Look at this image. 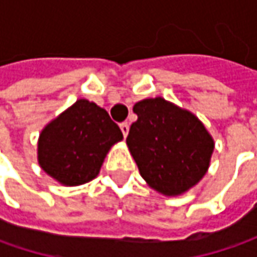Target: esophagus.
<instances>
[{
  "mask_svg": "<svg viewBox=\"0 0 257 257\" xmlns=\"http://www.w3.org/2000/svg\"><path fill=\"white\" fill-rule=\"evenodd\" d=\"M120 130H121V133H123L124 137H127V134H128V124L127 123L120 124Z\"/></svg>",
  "mask_w": 257,
  "mask_h": 257,
  "instance_id": "34e87169",
  "label": "esophagus"
}]
</instances>
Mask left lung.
<instances>
[{
	"instance_id": "8db88e82",
	"label": "left lung",
	"mask_w": 257,
	"mask_h": 257,
	"mask_svg": "<svg viewBox=\"0 0 257 257\" xmlns=\"http://www.w3.org/2000/svg\"><path fill=\"white\" fill-rule=\"evenodd\" d=\"M133 111L137 121L125 142L147 184L164 196H179L200 182L214 149L202 121L162 97L136 103Z\"/></svg>"
}]
</instances>
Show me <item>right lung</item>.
<instances>
[{
	"label": "right lung",
	"mask_w": 257,
	"mask_h": 257,
	"mask_svg": "<svg viewBox=\"0 0 257 257\" xmlns=\"http://www.w3.org/2000/svg\"><path fill=\"white\" fill-rule=\"evenodd\" d=\"M123 140L108 113L88 100H77L47 124L38 139V163L64 186H78L98 174L111 146Z\"/></svg>",
	"instance_id": "right-lung-1"
}]
</instances>
